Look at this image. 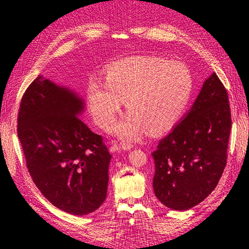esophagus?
Here are the masks:
<instances>
[{
  "label": "esophagus",
  "instance_id": "obj_1",
  "mask_svg": "<svg viewBox=\"0 0 249 249\" xmlns=\"http://www.w3.org/2000/svg\"><path fill=\"white\" fill-rule=\"evenodd\" d=\"M134 147V145L131 143H126V142H121L119 144V149L122 151H129Z\"/></svg>",
  "mask_w": 249,
  "mask_h": 249
}]
</instances>
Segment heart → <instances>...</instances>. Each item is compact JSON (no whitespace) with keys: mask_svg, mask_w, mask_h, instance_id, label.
Segmentation results:
<instances>
[{"mask_svg":"<svg viewBox=\"0 0 249 249\" xmlns=\"http://www.w3.org/2000/svg\"><path fill=\"white\" fill-rule=\"evenodd\" d=\"M194 89L189 67L156 56H135L108 67L104 80L92 76L88 103L93 119L111 128L126 100L129 110L113 128L121 139H140L147 128L160 131L172 126L187 108Z\"/></svg>","mask_w":249,"mask_h":249,"instance_id":"1","label":"heart"}]
</instances>
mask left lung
<instances>
[{
  "label": "left lung",
  "mask_w": 249,
  "mask_h": 249,
  "mask_svg": "<svg viewBox=\"0 0 249 249\" xmlns=\"http://www.w3.org/2000/svg\"><path fill=\"white\" fill-rule=\"evenodd\" d=\"M230 130L228 95L212 72L192 108L152 153L153 189L163 205L186 211L213 192L226 167Z\"/></svg>",
  "instance_id": "8db88e82"
}]
</instances>
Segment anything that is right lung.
Wrapping results in <instances>:
<instances>
[{
	"label": "right lung",
	"mask_w": 249,
	"mask_h": 249,
	"mask_svg": "<svg viewBox=\"0 0 249 249\" xmlns=\"http://www.w3.org/2000/svg\"><path fill=\"white\" fill-rule=\"evenodd\" d=\"M83 98L39 75L21 99L18 137L35 185L57 209L82 216L106 199L111 155L79 118Z\"/></svg>",
	"instance_id": "1"
}]
</instances>
